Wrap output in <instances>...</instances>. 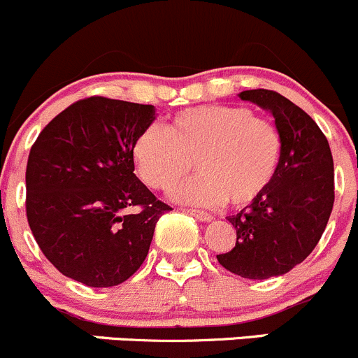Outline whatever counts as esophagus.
I'll return each mask as SVG.
<instances>
[{
	"label": "esophagus",
	"instance_id": "obj_1",
	"mask_svg": "<svg viewBox=\"0 0 358 358\" xmlns=\"http://www.w3.org/2000/svg\"><path fill=\"white\" fill-rule=\"evenodd\" d=\"M187 213H189V215H192L194 218L201 220V222H211L213 220V216L209 215V213L201 211V209H187Z\"/></svg>",
	"mask_w": 358,
	"mask_h": 358
}]
</instances>
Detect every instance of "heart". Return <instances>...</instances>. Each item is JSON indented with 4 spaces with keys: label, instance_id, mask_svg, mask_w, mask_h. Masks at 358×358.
Segmentation results:
<instances>
[{
    "label": "heart",
    "instance_id": "heart-1",
    "mask_svg": "<svg viewBox=\"0 0 358 358\" xmlns=\"http://www.w3.org/2000/svg\"><path fill=\"white\" fill-rule=\"evenodd\" d=\"M277 126L248 107L208 106L176 112L164 126H147L135 138L136 175L154 190L178 183L196 162L199 175L173 190L180 202L236 208L252 204L275 182L282 161Z\"/></svg>",
    "mask_w": 358,
    "mask_h": 358
}]
</instances>
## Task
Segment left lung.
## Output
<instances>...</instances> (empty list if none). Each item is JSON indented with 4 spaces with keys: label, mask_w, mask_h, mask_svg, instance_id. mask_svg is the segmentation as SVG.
<instances>
[{
    "label": "left lung",
    "mask_w": 358,
    "mask_h": 358,
    "mask_svg": "<svg viewBox=\"0 0 358 358\" xmlns=\"http://www.w3.org/2000/svg\"><path fill=\"white\" fill-rule=\"evenodd\" d=\"M239 96L272 112L282 161L265 196L229 216L236 246L216 258L236 275L262 280L289 272L320 241L334 204V162L317 122L286 96L263 88Z\"/></svg>",
    "instance_id": "left-lung-1"
}]
</instances>
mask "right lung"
<instances>
[{
    "mask_svg": "<svg viewBox=\"0 0 358 358\" xmlns=\"http://www.w3.org/2000/svg\"><path fill=\"white\" fill-rule=\"evenodd\" d=\"M152 121L154 106L88 96L32 143L25 215L43 255L66 277L110 287L142 266L157 220L171 209L133 173V142Z\"/></svg>",
    "mask_w": 358,
    "mask_h": 358,
    "instance_id": "add662e5",
    "label": "right lung"
}]
</instances>
